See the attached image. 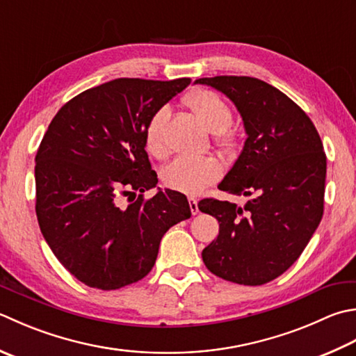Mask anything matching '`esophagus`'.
I'll return each instance as SVG.
<instances>
[{"label": "esophagus", "instance_id": "1", "mask_svg": "<svg viewBox=\"0 0 356 356\" xmlns=\"http://www.w3.org/2000/svg\"><path fill=\"white\" fill-rule=\"evenodd\" d=\"M188 202H190V210L193 214H197L199 213V207H197V199L196 197H190L188 199Z\"/></svg>", "mask_w": 356, "mask_h": 356}]
</instances>
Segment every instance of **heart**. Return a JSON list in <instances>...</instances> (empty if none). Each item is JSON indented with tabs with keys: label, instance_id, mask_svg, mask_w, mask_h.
<instances>
[{
	"label": "heart",
	"instance_id": "obj_1",
	"mask_svg": "<svg viewBox=\"0 0 356 356\" xmlns=\"http://www.w3.org/2000/svg\"><path fill=\"white\" fill-rule=\"evenodd\" d=\"M185 102L199 120L214 132L216 143L225 149L233 148L238 142L236 132L229 129V124L233 123V111L220 95L213 90H196L188 95ZM168 117V109L160 108L149 117L145 127V148L149 156L156 159L168 156L165 136ZM162 177L165 185L172 190L185 194H199L220 177V165L210 156L179 157L165 166Z\"/></svg>",
	"mask_w": 356,
	"mask_h": 356
}]
</instances>
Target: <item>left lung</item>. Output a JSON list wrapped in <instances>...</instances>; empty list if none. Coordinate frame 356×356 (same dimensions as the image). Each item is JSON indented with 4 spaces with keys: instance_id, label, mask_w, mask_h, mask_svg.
Here are the masks:
<instances>
[{
    "instance_id": "1",
    "label": "left lung",
    "mask_w": 356,
    "mask_h": 356,
    "mask_svg": "<svg viewBox=\"0 0 356 356\" xmlns=\"http://www.w3.org/2000/svg\"><path fill=\"white\" fill-rule=\"evenodd\" d=\"M225 94L242 117L247 140L219 190L250 200L204 199L219 236L202 252L222 280L262 285L281 276L304 252L324 211L325 152L309 115L280 89L253 76L196 80Z\"/></svg>"
}]
</instances>
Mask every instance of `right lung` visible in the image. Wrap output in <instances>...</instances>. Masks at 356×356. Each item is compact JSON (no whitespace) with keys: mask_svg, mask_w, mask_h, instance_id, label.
<instances>
[{"mask_svg":"<svg viewBox=\"0 0 356 356\" xmlns=\"http://www.w3.org/2000/svg\"><path fill=\"white\" fill-rule=\"evenodd\" d=\"M190 83L115 79L74 97L49 124L35 157V211L52 253L89 287L140 281L163 234L191 216L182 193L159 191L148 200L142 194L157 185L146 123ZM136 191L134 202L120 204Z\"/></svg>","mask_w":356,"mask_h":356,"instance_id":"1","label":"right lung"}]
</instances>
